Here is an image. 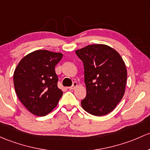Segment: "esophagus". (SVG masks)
Instances as JSON below:
<instances>
[{"label": "esophagus", "instance_id": "1", "mask_svg": "<svg viewBox=\"0 0 150 150\" xmlns=\"http://www.w3.org/2000/svg\"><path fill=\"white\" fill-rule=\"evenodd\" d=\"M77 86H78V83H77L76 82H74L73 85H72L71 87H69V89H70V90H74V89H75V88H76Z\"/></svg>", "mask_w": 150, "mask_h": 150}]
</instances>
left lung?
Here are the masks:
<instances>
[{
	"label": "left lung",
	"mask_w": 150,
	"mask_h": 150,
	"mask_svg": "<svg viewBox=\"0 0 150 150\" xmlns=\"http://www.w3.org/2000/svg\"><path fill=\"white\" fill-rule=\"evenodd\" d=\"M84 65L86 96L83 109L96 116L106 115L125 93L127 71L121 55L105 45H91L75 51Z\"/></svg>",
	"instance_id": "8db88e82"
}]
</instances>
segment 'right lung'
Listing matches in <instances>:
<instances>
[{
	"label": "right lung",
	"instance_id": "add662e5",
	"mask_svg": "<svg viewBox=\"0 0 150 150\" xmlns=\"http://www.w3.org/2000/svg\"><path fill=\"white\" fill-rule=\"evenodd\" d=\"M62 56L59 52L36 50L22 58L16 67L13 84L16 95L36 116H46L52 111L62 97L54 67Z\"/></svg>",
	"mask_w": 150,
	"mask_h": 150
}]
</instances>
